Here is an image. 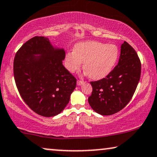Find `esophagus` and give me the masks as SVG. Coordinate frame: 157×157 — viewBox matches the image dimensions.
I'll return each instance as SVG.
<instances>
[{"mask_svg":"<svg viewBox=\"0 0 157 157\" xmlns=\"http://www.w3.org/2000/svg\"><path fill=\"white\" fill-rule=\"evenodd\" d=\"M85 81H81V80H78L77 81V85L80 86L81 84H83V83H84Z\"/></svg>","mask_w":157,"mask_h":157,"instance_id":"1","label":"esophagus"}]
</instances>
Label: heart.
I'll list each match as a JSON object with an SVG mask.
<instances>
[{"instance_id":"heart-1","label":"heart","mask_w":157,"mask_h":157,"mask_svg":"<svg viewBox=\"0 0 157 157\" xmlns=\"http://www.w3.org/2000/svg\"><path fill=\"white\" fill-rule=\"evenodd\" d=\"M119 51L112 44L89 40L79 43L74 47V52L66 56L65 66L68 71H78L83 63V68L90 78L98 80L106 77L117 63Z\"/></svg>"}]
</instances>
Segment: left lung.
<instances>
[{
    "label": "left lung",
    "instance_id": "1",
    "mask_svg": "<svg viewBox=\"0 0 157 157\" xmlns=\"http://www.w3.org/2000/svg\"><path fill=\"white\" fill-rule=\"evenodd\" d=\"M141 68L136 51L124 41L121 46L118 65L105 78L90 82L93 91L88 101L91 108L104 116L112 115L123 109L136 91Z\"/></svg>",
    "mask_w": 157,
    "mask_h": 157
}]
</instances>
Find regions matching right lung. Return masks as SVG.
Here are the masks:
<instances>
[{"mask_svg": "<svg viewBox=\"0 0 157 157\" xmlns=\"http://www.w3.org/2000/svg\"><path fill=\"white\" fill-rule=\"evenodd\" d=\"M40 56L36 57L35 55ZM63 49L54 48L48 38L35 36L17 51L13 61L15 82L21 98L42 117L59 114L69 102L76 78L64 67Z\"/></svg>", "mask_w": 157, "mask_h": 157, "instance_id": "add662e5", "label": "right lung"}]
</instances>
